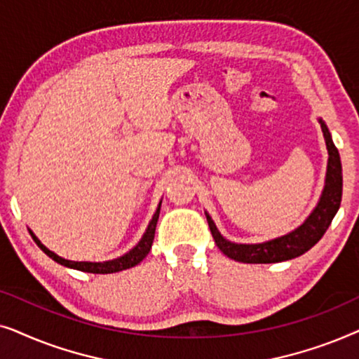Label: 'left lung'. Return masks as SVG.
I'll list each match as a JSON object with an SVG mask.
<instances>
[{"label":"left lung","mask_w":359,"mask_h":359,"mask_svg":"<svg viewBox=\"0 0 359 359\" xmlns=\"http://www.w3.org/2000/svg\"><path fill=\"white\" fill-rule=\"evenodd\" d=\"M325 139L328 150V163H327V176L325 186H323L322 196L318 199L316 209L311 215L299 225L296 230L289 232L283 237L268 240L263 243H233L224 238L215 227L214 220L205 212L210 233L215 240L220 252L225 257L235 259L240 263H279L301 257L309 252L318 240L323 237L327 229L330 227L333 217L340 209L341 203V189H343V175H341V161L335 144H333L328 127L322 119H318Z\"/></svg>","instance_id":"left-lung-1"}]
</instances>
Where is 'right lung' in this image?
Masks as SVG:
<instances>
[{
    "mask_svg": "<svg viewBox=\"0 0 359 359\" xmlns=\"http://www.w3.org/2000/svg\"><path fill=\"white\" fill-rule=\"evenodd\" d=\"M160 208H161V201L158 204V208H156L154 217H151L149 227H147L144 237L140 238V242L135 245L134 248L130 250V252H127L126 255H122V257L116 258V259H109V262H102V263H91V262H70V259H65L62 257H58L57 253H53L48 250L46 245L41 243V240H39L36 235H32L34 242L39 245V248L42 250L43 253L47 255V257H50L53 262L63 264V266L67 268H73V269H78V271H85V273H95V274H109V273H117V271H122V269H129L132 266H135V264H139L142 259H144L147 255H149L150 248H151V243H154V237H155V229H156V222H158V215H160Z\"/></svg>",
    "mask_w": 359,
    "mask_h": 359,
    "instance_id": "add662e5",
    "label": "right lung"
}]
</instances>
